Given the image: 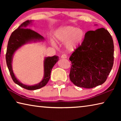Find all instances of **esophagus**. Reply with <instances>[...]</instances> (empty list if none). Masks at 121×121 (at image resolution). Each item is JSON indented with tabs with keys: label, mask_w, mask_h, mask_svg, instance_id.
<instances>
[{
	"label": "esophagus",
	"mask_w": 121,
	"mask_h": 121,
	"mask_svg": "<svg viewBox=\"0 0 121 121\" xmlns=\"http://www.w3.org/2000/svg\"><path fill=\"white\" fill-rule=\"evenodd\" d=\"M67 58V55H65V54H62V56H61V58H62V59H66Z\"/></svg>",
	"instance_id": "obj_1"
}]
</instances>
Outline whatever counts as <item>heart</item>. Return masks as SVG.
I'll list each match as a JSON object with an SVG mask.
<instances>
[{"instance_id":"1","label":"heart","mask_w":121,"mask_h":121,"mask_svg":"<svg viewBox=\"0 0 121 121\" xmlns=\"http://www.w3.org/2000/svg\"><path fill=\"white\" fill-rule=\"evenodd\" d=\"M83 37L81 30L73 26H65L59 28L56 33V40L60 43L65 42V47L69 51H73L81 43ZM53 45L56 44L52 42Z\"/></svg>"}]
</instances>
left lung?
I'll return each instance as SVG.
<instances>
[{
  "mask_svg": "<svg viewBox=\"0 0 121 121\" xmlns=\"http://www.w3.org/2000/svg\"><path fill=\"white\" fill-rule=\"evenodd\" d=\"M114 48L112 36L105 28L87 31L69 58L71 82L86 89L105 82L113 65Z\"/></svg>",
  "mask_w": 121,
  "mask_h": 121,
  "instance_id": "left-lung-1",
  "label": "left lung"
}]
</instances>
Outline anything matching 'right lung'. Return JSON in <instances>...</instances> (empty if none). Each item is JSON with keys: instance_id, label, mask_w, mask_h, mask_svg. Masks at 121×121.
I'll return each instance as SVG.
<instances>
[{"instance_id": "add662e5", "label": "right lung", "mask_w": 121, "mask_h": 121, "mask_svg": "<svg viewBox=\"0 0 121 121\" xmlns=\"http://www.w3.org/2000/svg\"><path fill=\"white\" fill-rule=\"evenodd\" d=\"M31 23V21L27 20L22 23L19 28L12 32L8 42L6 60L7 67L14 82L20 86L28 90H35L40 89L45 86L50 78L51 72L54 65L59 60V57L54 56L47 57L44 60V76L43 80L38 84L29 86L23 84L17 80L14 75L12 67V58L14 52L23 45L31 41L44 40V37L37 32L30 29L26 28L28 25Z\"/></svg>"}]
</instances>
